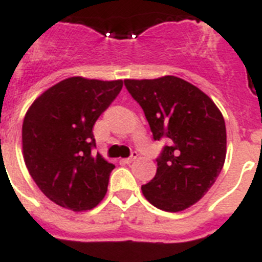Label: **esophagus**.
<instances>
[{"instance_id": "esophagus-1", "label": "esophagus", "mask_w": 262, "mask_h": 262, "mask_svg": "<svg viewBox=\"0 0 262 262\" xmlns=\"http://www.w3.org/2000/svg\"><path fill=\"white\" fill-rule=\"evenodd\" d=\"M137 157H138L137 151H133V153H132V156L129 157V158H125V159H124V162H125V163H130L132 161H134V159L137 158Z\"/></svg>"}]
</instances>
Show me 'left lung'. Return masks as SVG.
Masks as SVG:
<instances>
[{"mask_svg": "<svg viewBox=\"0 0 262 262\" xmlns=\"http://www.w3.org/2000/svg\"><path fill=\"white\" fill-rule=\"evenodd\" d=\"M142 108L154 141H165L157 172L142 194L157 208L186 210L206 195L226 161L227 132L222 113L199 88L177 76L124 80Z\"/></svg>", "mask_w": 262, "mask_h": 262, "instance_id": "left-lung-1", "label": "left lung"}]
</instances>
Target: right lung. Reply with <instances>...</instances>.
Listing matches in <instances>:
<instances>
[{"instance_id":"obj_1","label":"right lung","mask_w":262,"mask_h":262,"mask_svg":"<svg viewBox=\"0 0 262 262\" xmlns=\"http://www.w3.org/2000/svg\"><path fill=\"white\" fill-rule=\"evenodd\" d=\"M122 80L68 77L42 93L25 116L22 147L35 185L58 206L91 210L103 200L115 165L95 153L93 125Z\"/></svg>"}]
</instances>
